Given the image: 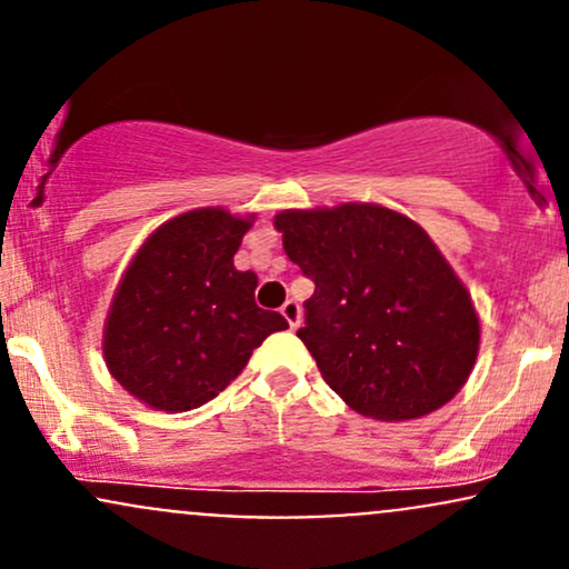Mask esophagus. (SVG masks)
I'll return each instance as SVG.
<instances>
[{"mask_svg": "<svg viewBox=\"0 0 569 569\" xmlns=\"http://www.w3.org/2000/svg\"><path fill=\"white\" fill-rule=\"evenodd\" d=\"M280 313H283V319L289 321L291 330H297V327H300V305H297L295 300H286L283 308H280Z\"/></svg>", "mask_w": 569, "mask_h": 569, "instance_id": "34e87169", "label": "esophagus"}]
</instances>
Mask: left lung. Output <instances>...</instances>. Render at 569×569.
Masks as SVG:
<instances>
[{
  "label": "left lung",
  "mask_w": 569,
  "mask_h": 569,
  "mask_svg": "<svg viewBox=\"0 0 569 569\" xmlns=\"http://www.w3.org/2000/svg\"><path fill=\"white\" fill-rule=\"evenodd\" d=\"M274 229L316 286L297 335L351 409L373 420H415L466 385L480 321L415 220L379 204H340L286 209Z\"/></svg>",
  "instance_id": "obj_1"
}]
</instances>
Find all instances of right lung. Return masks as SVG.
<instances>
[{"mask_svg": "<svg viewBox=\"0 0 569 569\" xmlns=\"http://www.w3.org/2000/svg\"><path fill=\"white\" fill-rule=\"evenodd\" d=\"M250 220L193 209L160 226L130 261L103 332L111 376L160 411H190L223 392L253 349L289 321L256 305L253 272L234 253Z\"/></svg>", "mask_w": 569, "mask_h": 569, "instance_id": "obj_1", "label": "right lung"}]
</instances>
